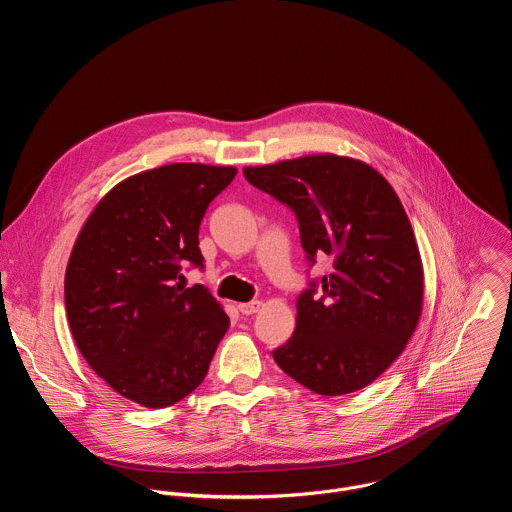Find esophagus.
Masks as SVG:
<instances>
[{
	"instance_id": "esophagus-1",
	"label": "esophagus",
	"mask_w": 512,
	"mask_h": 512,
	"mask_svg": "<svg viewBox=\"0 0 512 512\" xmlns=\"http://www.w3.org/2000/svg\"><path fill=\"white\" fill-rule=\"evenodd\" d=\"M261 310V302L259 300H253V302H247V304H239V312L245 314V316H251L255 312Z\"/></svg>"
}]
</instances>
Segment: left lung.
I'll return each mask as SVG.
<instances>
[{"label": "left lung", "mask_w": 512, "mask_h": 512, "mask_svg": "<svg viewBox=\"0 0 512 512\" xmlns=\"http://www.w3.org/2000/svg\"><path fill=\"white\" fill-rule=\"evenodd\" d=\"M298 216L302 247L334 259L298 298L296 330L273 350L279 369L336 397L379 379L405 350L423 306V265L393 186L360 160L318 154L243 170Z\"/></svg>", "instance_id": "left-lung-1"}]
</instances>
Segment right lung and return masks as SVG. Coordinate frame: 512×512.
<instances>
[{
  "label": "right lung",
  "instance_id": "add662e5",
  "mask_svg": "<svg viewBox=\"0 0 512 512\" xmlns=\"http://www.w3.org/2000/svg\"><path fill=\"white\" fill-rule=\"evenodd\" d=\"M233 166L168 164L111 188L83 225L64 275L68 326L89 367L121 397L162 409L190 395L229 330L202 267L198 229Z\"/></svg>",
  "mask_w": 512,
  "mask_h": 512
}]
</instances>
